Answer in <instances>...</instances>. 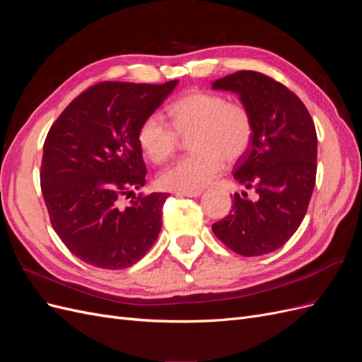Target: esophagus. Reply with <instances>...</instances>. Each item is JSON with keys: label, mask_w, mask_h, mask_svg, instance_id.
<instances>
[{"label": "esophagus", "mask_w": 362, "mask_h": 362, "mask_svg": "<svg viewBox=\"0 0 362 362\" xmlns=\"http://www.w3.org/2000/svg\"><path fill=\"white\" fill-rule=\"evenodd\" d=\"M202 194V190H184V192H177V196H187V198H198V196Z\"/></svg>", "instance_id": "obj_1"}]
</instances>
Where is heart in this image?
<instances>
[{
  "mask_svg": "<svg viewBox=\"0 0 362 362\" xmlns=\"http://www.w3.org/2000/svg\"><path fill=\"white\" fill-rule=\"evenodd\" d=\"M169 124L160 115H151L140 124L137 141L154 163L166 161L178 149L180 137H189L193 151L160 173L166 190H198L217 178L223 160L242 158L254 137V120L247 107L228 103L222 95L192 92L168 108Z\"/></svg>",
  "mask_w": 362,
  "mask_h": 362,
  "instance_id": "obj_1",
  "label": "heart"
}]
</instances>
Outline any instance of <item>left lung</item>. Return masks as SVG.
Masks as SVG:
<instances>
[{
  "mask_svg": "<svg viewBox=\"0 0 362 362\" xmlns=\"http://www.w3.org/2000/svg\"><path fill=\"white\" fill-rule=\"evenodd\" d=\"M240 96L254 120V137L234 166V178L257 192L234 194L233 210L213 233L243 257L270 254L298 231L308 210L317 172V134L298 95L270 76L238 71L213 83Z\"/></svg>",
  "mask_w": 362,
  "mask_h": 362,
  "instance_id": "left-lung-1",
  "label": "left lung"
}]
</instances>
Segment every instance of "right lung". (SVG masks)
<instances>
[{
    "label": "right lung",
    "mask_w": 362,
    "mask_h": 362,
    "mask_svg": "<svg viewBox=\"0 0 362 362\" xmlns=\"http://www.w3.org/2000/svg\"><path fill=\"white\" fill-rule=\"evenodd\" d=\"M103 81L64 108L43 144L40 187L62 242L87 264L117 270L145 257L161 229L168 193L120 198L144 187L140 124L177 87Z\"/></svg>",
    "instance_id": "obj_1"
}]
</instances>
